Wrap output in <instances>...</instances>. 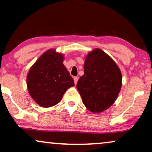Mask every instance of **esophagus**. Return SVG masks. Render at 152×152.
<instances>
[{"label":"esophagus","instance_id":"obj_1","mask_svg":"<svg viewBox=\"0 0 152 152\" xmlns=\"http://www.w3.org/2000/svg\"><path fill=\"white\" fill-rule=\"evenodd\" d=\"M73 80H74L75 84H77V82H78V77H75L73 78Z\"/></svg>","mask_w":152,"mask_h":152}]
</instances>
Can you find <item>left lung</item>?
Returning <instances> with one entry per match:
<instances>
[{
	"instance_id": "1",
	"label": "left lung",
	"mask_w": 152,
	"mask_h": 152,
	"mask_svg": "<svg viewBox=\"0 0 152 152\" xmlns=\"http://www.w3.org/2000/svg\"><path fill=\"white\" fill-rule=\"evenodd\" d=\"M84 75L77 84L82 102L93 113L107 110L114 103L122 86V74L115 61L97 48L87 55Z\"/></svg>"
}]
</instances>
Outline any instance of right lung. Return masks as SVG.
I'll list each match as a JSON object with an SVG mask.
<instances>
[{
    "label": "right lung",
    "mask_w": 152,
    "mask_h": 152,
    "mask_svg": "<svg viewBox=\"0 0 152 152\" xmlns=\"http://www.w3.org/2000/svg\"><path fill=\"white\" fill-rule=\"evenodd\" d=\"M63 61V55L57 53L53 49L49 50L39 58L28 72V91L41 107L56 105L68 88L75 86L73 79Z\"/></svg>",
    "instance_id": "right-lung-1"
}]
</instances>
